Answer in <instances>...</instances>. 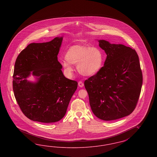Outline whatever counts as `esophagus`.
<instances>
[{
  "mask_svg": "<svg viewBox=\"0 0 157 157\" xmlns=\"http://www.w3.org/2000/svg\"><path fill=\"white\" fill-rule=\"evenodd\" d=\"M78 86L80 88H82L84 86V83L82 81H79V82H78Z\"/></svg>",
  "mask_w": 157,
  "mask_h": 157,
  "instance_id": "esophagus-1",
  "label": "esophagus"
}]
</instances>
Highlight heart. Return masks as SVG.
Masks as SVG:
<instances>
[{"instance_id":"heart-1","label":"heart","mask_w":157,"mask_h":157,"mask_svg":"<svg viewBox=\"0 0 157 157\" xmlns=\"http://www.w3.org/2000/svg\"><path fill=\"white\" fill-rule=\"evenodd\" d=\"M65 59L61 63L67 76L73 74L72 64H77V69L80 74L91 76L98 73L104 62L102 51L98 47H90L81 45L71 46L65 53Z\"/></svg>"}]
</instances>
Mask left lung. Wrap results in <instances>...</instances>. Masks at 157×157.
I'll use <instances>...</instances> for the list:
<instances>
[{"label":"left lung","instance_id":"obj_1","mask_svg":"<svg viewBox=\"0 0 157 157\" xmlns=\"http://www.w3.org/2000/svg\"><path fill=\"white\" fill-rule=\"evenodd\" d=\"M107 56L104 66L84 82L94 115L104 121L129 115L137 104L142 85V71L134 49L98 40Z\"/></svg>","mask_w":157,"mask_h":157}]
</instances>
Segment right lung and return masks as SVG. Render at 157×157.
Wrapping results in <instances>:
<instances>
[{
    "mask_svg": "<svg viewBox=\"0 0 157 157\" xmlns=\"http://www.w3.org/2000/svg\"><path fill=\"white\" fill-rule=\"evenodd\" d=\"M63 37L32 43L15 62L13 90L23 114L33 121L56 122L65 115L78 83L65 77L58 60ZM30 75L35 82L27 80Z\"/></svg>",
    "mask_w": 157,
    "mask_h": 157,
    "instance_id": "1",
    "label": "right lung"
}]
</instances>
